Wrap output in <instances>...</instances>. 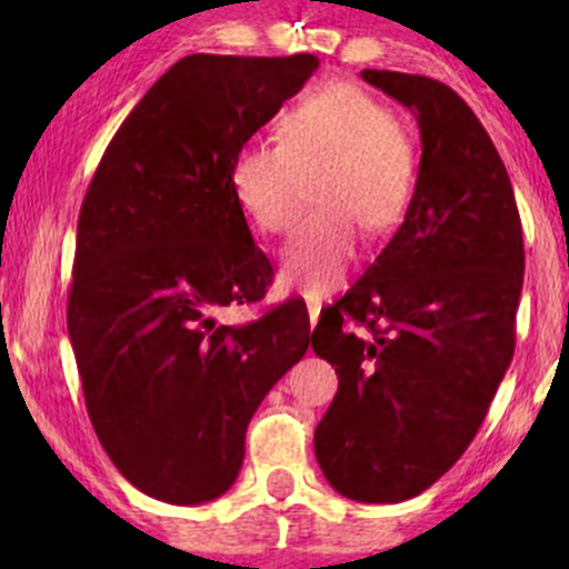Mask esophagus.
<instances>
[{
    "label": "esophagus",
    "instance_id": "34e87169",
    "mask_svg": "<svg viewBox=\"0 0 569 569\" xmlns=\"http://www.w3.org/2000/svg\"><path fill=\"white\" fill-rule=\"evenodd\" d=\"M306 306H308V319H311V327H313L319 321L321 300H319V297H306Z\"/></svg>",
    "mask_w": 569,
    "mask_h": 569
}]
</instances>
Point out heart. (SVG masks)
Here are the masks:
<instances>
[{"mask_svg": "<svg viewBox=\"0 0 569 569\" xmlns=\"http://www.w3.org/2000/svg\"><path fill=\"white\" fill-rule=\"evenodd\" d=\"M311 200L280 274L291 289L327 295L355 261L360 226L391 231L405 217L418 176L416 142L391 109L349 82H327L278 120V140H250L233 153L228 181L244 217L263 233L289 228L291 178L311 168Z\"/></svg>", "mask_w": 569, "mask_h": 569, "instance_id": "obj_1", "label": "heart"}]
</instances>
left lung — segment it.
I'll return each mask as SVG.
<instances>
[{
	"instance_id": "left-lung-1",
	"label": "left lung",
	"mask_w": 569,
	"mask_h": 569,
	"mask_svg": "<svg viewBox=\"0 0 569 569\" xmlns=\"http://www.w3.org/2000/svg\"><path fill=\"white\" fill-rule=\"evenodd\" d=\"M360 77L412 109L423 151L401 228L313 330L338 375L313 449L341 496L396 503L460 460L512 363L523 228L490 134L449 84Z\"/></svg>"
}]
</instances>
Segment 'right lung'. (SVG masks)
I'll list each match as a JSON object with an SVG mask.
<instances>
[{"label":"right lung","mask_w":569,"mask_h":569,"mask_svg":"<svg viewBox=\"0 0 569 569\" xmlns=\"http://www.w3.org/2000/svg\"><path fill=\"white\" fill-rule=\"evenodd\" d=\"M317 68L183 57L114 131L82 200L68 336L84 405L114 468L159 501L233 485L252 412L313 338L297 300L239 327L214 313L258 302L274 274L231 192L233 153Z\"/></svg>","instance_id":"obj_1"}]
</instances>
